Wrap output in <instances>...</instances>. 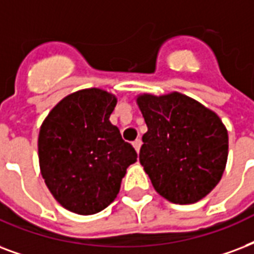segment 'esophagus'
I'll return each instance as SVG.
<instances>
[{
  "instance_id": "1",
  "label": "esophagus",
  "mask_w": 254,
  "mask_h": 254,
  "mask_svg": "<svg viewBox=\"0 0 254 254\" xmlns=\"http://www.w3.org/2000/svg\"><path fill=\"white\" fill-rule=\"evenodd\" d=\"M141 144H142V142H141V140H140V138H137V140H135V141H133V146H134L135 152H137V153L140 152V149H141Z\"/></svg>"
}]
</instances>
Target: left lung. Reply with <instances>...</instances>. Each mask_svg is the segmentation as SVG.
I'll use <instances>...</instances> for the list:
<instances>
[{
  "mask_svg": "<svg viewBox=\"0 0 254 254\" xmlns=\"http://www.w3.org/2000/svg\"><path fill=\"white\" fill-rule=\"evenodd\" d=\"M148 131L140 162L160 196L194 204L220 183L228 160V130L213 110L179 92L140 94Z\"/></svg>",
  "mask_w": 254,
  "mask_h": 254,
  "instance_id": "left-lung-1",
  "label": "left lung"
}]
</instances>
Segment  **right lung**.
Instances as JSON below:
<instances>
[{
    "label": "right lung",
    "instance_id": "1",
    "mask_svg": "<svg viewBox=\"0 0 254 254\" xmlns=\"http://www.w3.org/2000/svg\"><path fill=\"white\" fill-rule=\"evenodd\" d=\"M117 97L98 88L63 98L44 120L38 134L42 179L64 208L89 216L117 197L137 153L109 117Z\"/></svg>",
    "mask_w": 254,
    "mask_h": 254
}]
</instances>
